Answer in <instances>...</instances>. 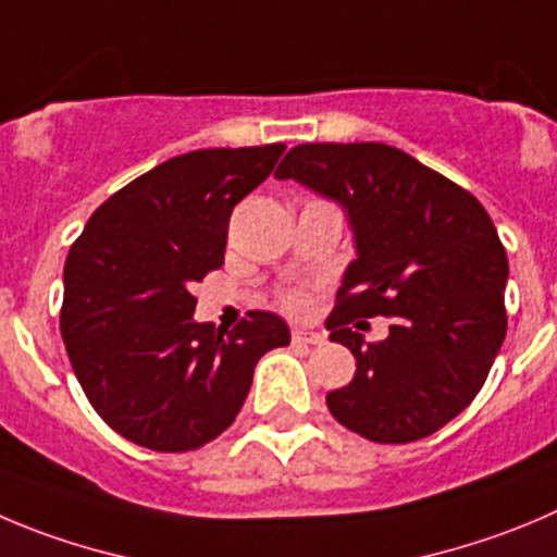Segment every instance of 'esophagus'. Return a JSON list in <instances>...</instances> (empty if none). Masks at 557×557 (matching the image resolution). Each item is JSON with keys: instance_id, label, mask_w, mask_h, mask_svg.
Masks as SVG:
<instances>
[{"instance_id": "1", "label": "esophagus", "mask_w": 557, "mask_h": 557, "mask_svg": "<svg viewBox=\"0 0 557 557\" xmlns=\"http://www.w3.org/2000/svg\"><path fill=\"white\" fill-rule=\"evenodd\" d=\"M290 337H294V343H308V346H319V343H324V335H321V332L305 330V326H294Z\"/></svg>"}]
</instances>
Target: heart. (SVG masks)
<instances>
[{
    "instance_id": "b5f03b06",
    "label": "heart",
    "mask_w": 557,
    "mask_h": 557,
    "mask_svg": "<svg viewBox=\"0 0 557 557\" xmlns=\"http://www.w3.org/2000/svg\"><path fill=\"white\" fill-rule=\"evenodd\" d=\"M280 302H283V308L290 310V313H308L310 305H313V299H310L308 290L290 288L280 296Z\"/></svg>"
}]
</instances>
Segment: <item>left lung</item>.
Returning a JSON list of instances; mask_svg holds the SVG:
<instances>
[{
    "label": "left lung",
    "mask_w": 557,
    "mask_h": 557,
    "mask_svg": "<svg viewBox=\"0 0 557 557\" xmlns=\"http://www.w3.org/2000/svg\"><path fill=\"white\" fill-rule=\"evenodd\" d=\"M274 175L341 202L355 231L326 330L357 371L326 396L332 418L371 443L440 431L470 407L506 337L508 258L486 208L382 143L296 145ZM373 314L394 324L366 344L354 321Z\"/></svg>",
    "instance_id": "1"
}]
</instances>
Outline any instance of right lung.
<instances>
[{
  "instance_id": "right-lung-1",
  "label": "right lung",
  "mask_w": 557,
  "mask_h": 557,
  "mask_svg": "<svg viewBox=\"0 0 557 557\" xmlns=\"http://www.w3.org/2000/svg\"><path fill=\"white\" fill-rule=\"evenodd\" d=\"M285 145L175 156L114 191L65 261L60 332L103 423L143 448L181 454L236 420L267 351L288 346L280 315L249 310L233 330L197 324L191 283L222 267L238 200Z\"/></svg>"
}]
</instances>
